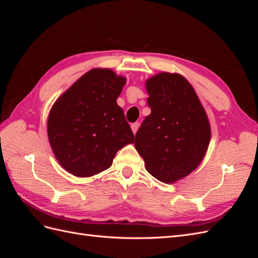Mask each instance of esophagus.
I'll return each mask as SVG.
<instances>
[{"label":"esophagus","mask_w":258,"mask_h":258,"mask_svg":"<svg viewBox=\"0 0 258 258\" xmlns=\"http://www.w3.org/2000/svg\"><path fill=\"white\" fill-rule=\"evenodd\" d=\"M139 127H140V123H139V122H134V123L131 124V130H132V132H134L135 135L137 134V131H138Z\"/></svg>","instance_id":"obj_1"}]
</instances>
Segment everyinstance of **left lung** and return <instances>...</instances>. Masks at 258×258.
<instances>
[{
	"label": "left lung",
	"instance_id": "left-lung-1",
	"mask_svg": "<svg viewBox=\"0 0 258 258\" xmlns=\"http://www.w3.org/2000/svg\"><path fill=\"white\" fill-rule=\"evenodd\" d=\"M151 114L136 135L145 169L163 183H175L196 169L211 140L205 107L192 86L178 73L161 72L145 82Z\"/></svg>",
	"mask_w": 258,
	"mask_h": 258
}]
</instances>
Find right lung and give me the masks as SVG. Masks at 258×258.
Returning a JSON list of instances; mask_svg holds the SVG:
<instances>
[{"label": "right lung", "instance_id": "1", "mask_svg": "<svg viewBox=\"0 0 258 258\" xmlns=\"http://www.w3.org/2000/svg\"><path fill=\"white\" fill-rule=\"evenodd\" d=\"M126 77L111 69H92L56 100L47 120L54 157L79 177L93 176L112 166L116 153L135 142L117 104Z\"/></svg>", "mask_w": 258, "mask_h": 258}]
</instances>
